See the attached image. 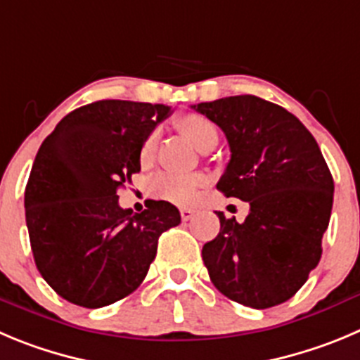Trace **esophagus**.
<instances>
[{"label":"esophagus","instance_id":"obj_1","mask_svg":"<svg viewBox=\"0 0 360 360\" xmlns=\"http://www.w3.org/2000/svg\"><path fill=\"white\" fill-rule=\"evenodd\" d=\"M193 214H195V211L190 210V207H183V210H181V218H183V221L191 220V217H193Z\"/></svg>","mask_w":360,"mask_h":360}]
</instances>
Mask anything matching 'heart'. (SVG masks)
I'll list each match as a JSON object with an SVG mask.
<instances>
[{"mask_svg":"<svg viewBox=\"0 0 360 360\" xmlns=\"http://www.w3.org/2000/svg\"><path fill=\"white\" fill-rule=\"evenodd\" d=\"M176 127L184 139L200 153L213 149L218 142V131L210 119L200 113H184L176 120ZM154 149H156V134L150 133L140 147L139 160L142 167L153 163ZM206 183L202 176H176V174H158L150 181V193L156 199L177 204V206H190L197 197V191Z\"/></svg>","mask_w":360,"mask_h":360,"instance_id":"b5f03b06","label":"heart"}]
</instances>
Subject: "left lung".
Wrapping results in <instances>:
<instances>
[{"label":"left lung","instance_id":"left-lung-1","mask_svg":"<svg viewBox=\"0 0 360 360\" xmlns=\"http://www.w3.org/2000/svg\"><path fill=\"white\" fill-rule=\"evenodd\" d=\"M227 136L231 160L217 188L250 206L245 221L220 218L202 247L211 282L254 309L290 300L321 257L334 181L316 140L288 110L256 96L191 106Z\"/></svg>","mask_w":360,"mask_h":360}]
</instances>
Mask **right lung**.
Returning a JSON list of instances; mask_svg holds the SVG:
<instances>
[{"label": "right lung", "instance_id": "right-lung-1", "mask_svg": "<svg viewBox=\"0 0 360 360\" xmlns=\"http://www.w3.org/2000/svg\"><path fill=\"white\" fill-rule=\"evenodd\" d=\"M169 113L163 104L96 101L63 117L40 146L25 190L26 226L40 275L70 304L97 309L133 293L158 238L181 224L167 200L133 213L117 195L140 172V147Z\"/></svg>", "mask_w": 360, "mask_h": 360}]
</instances>
